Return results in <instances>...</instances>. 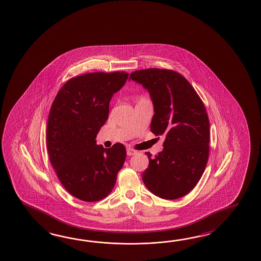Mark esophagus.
I'll return each instance as SVG.
<instances>
[{"label":"esophagus","mask_w":261,"mask_h":261,"mask_svg":"<svg viewBox=\"0 0 261 261\" xmlns=\"http://www.w3.org/2000/svg\"><path fill=\"white\" fill-rule=\"evenodd\" d=\"M138 151H135L133 149H131V148H129L127 149V155L129 156H131V155H134V154H136Z\"/></svg>","instance_id":"esophagus-1"}]
</instances>
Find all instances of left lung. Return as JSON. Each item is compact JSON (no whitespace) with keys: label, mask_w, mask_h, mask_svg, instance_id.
<instances>
[{"label":"left lung","mask_w":261,"mask_h":261,"mask_svg":"<svg viewBox=\"0 0 261 261\" xmlns=\"http://www.w3.org/2000/svg\"><path fill=\"white\" fill-rule=\"evenodd\" d=\"M129 80L148 90L154 110L151 131L166 137L161 152H145L149 167L142 180L157 197H184L197 186L208 162L210 122L202 100L173 70H138Z\"/></svg>","instance_id":"obj_1"}]
</instances>
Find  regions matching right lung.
Returning a JSON list of instances; mask_svg holds the SVG:
<instances>
[{
    "label": "right lung",
    "instance_id": "obj_1",
    "mask_svg": "<svg viewBox=\"0 0 261 261\" xmlns=\"http://www.w3.org/2000/svg\"><path fill=\"white\" fill-rule=\"evenodd\" d=\"M126 72H95L67 81L53 101L46 127L49 160L64 188L87 202L107 197L126 158L122 143L96 144L109 118L110 99L127 81Z\"/></svg>",
    "mask_w": 261,
    "mask_h": 261
}]
</instances>
